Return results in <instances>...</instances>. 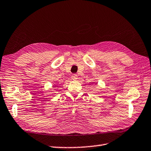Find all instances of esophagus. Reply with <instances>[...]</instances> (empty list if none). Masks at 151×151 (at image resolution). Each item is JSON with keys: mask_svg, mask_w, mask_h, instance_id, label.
<instances>
[{"mask_svg": "<svg viewBox=\"0 0 151 151\" xmlns=\"http://www.w3.org/2000/svg\"><path fill=\"white\" fill-rule=\"evenodd\" d=\"M71 77H72V79H73V80H76L77 79H78V76H77L76 74H75V73H73V74H72Z\"/></svg>", "mask_w": 151, "mask_h": 151, "instance_id": "1", "label": "esophagus"}]
</instances>
